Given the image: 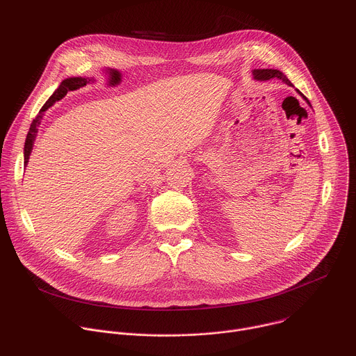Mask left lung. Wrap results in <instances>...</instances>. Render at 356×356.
Instances as JSON below:
<instances>
[{
  "label": "left lung",
  "mask_w": 356,
  "mask_h": 356,
  "mask_svg": "<svg viewBox=\"0 0 356 356\" xmlns=\"http://www.w3.org/2000/svg\"><path fill=\"white\" fill-rule=\"evenodd\" d=\"M253 73V77L255 79H258V80H270V79H280V80H283L286 84H289V86H293L291 83H290V80L282 73V72H279V70H275V69H255L252 72ZM298 91V90H297ZM300 92V91H298ZM306 98V97H304ZM307 99V98H306Z\"/></svg>",
  "instance_id": "left-lung-1"
}]
</instances>
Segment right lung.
<instances>
[{"label": "right lung", "instance_id": "obj_1", "mask_svg": "<svg viewBox=\"0 0 356 356\" xmlns=\"http://www.w3.org/2000/svg\"><path fill=\"white\" fill-rule=\"evenodd\" d=\"M87 84V79H81V77H73V79H66L60 83L59 88L54 92V95L50 97L46 103L43 104V107L40 108L39 114L35 117V120L32 121L31 124V128H29V132L26 135V140H25V147H24V156H25V165L28 163L29 161V155L32 152V146H33V140H35V136H36V132H38V125L40 124V120H42V115H43V111H46L50 106H54V103H56V101H59L60 98H63L67 91H72V90H77L83 86Z\"/></svg>", "mask_w": 356, "mask_h": 356}]
</instances>
